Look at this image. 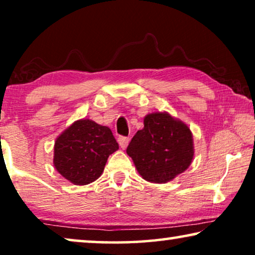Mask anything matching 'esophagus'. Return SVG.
<instances>
[{
    "label": "esophagus",
    "mask_w": 255,
    "mask_h": 255,
    "mask_svg": "<svg viewBox=\"0 0 255 255\" xmlns=\"http://www.w3.org/2000/svg\"><path fill=\"white\" fill-rule=\"evenodd\" d=\"M128 142H130V139H128V137H123V135H122V137L118 138V144H120L121 148H123V149L127 148Z\"/></svg>",
    "instance_id": "esophagus-1"
}]
</instances>
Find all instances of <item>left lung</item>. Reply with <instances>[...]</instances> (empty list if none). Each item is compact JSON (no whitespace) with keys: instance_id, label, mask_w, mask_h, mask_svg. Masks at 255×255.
I'll return each mask as SVG.
<instances>
[{"instance_id":"obj_1","label":"left lung","mask_w":255,"mask_h":255,"mask_svg":"<svg viewBox=\"0 0 255 255\" xmlns=\"http://www.w3.org/2000/svg\"><path fill=\"white\" fill-rule=\"evenodd\" d=\"M127 153L141 177L166 183L183 173L194 158V139L186 123L168 113H152L132 138Z\"/></svg>"}]
</instances>
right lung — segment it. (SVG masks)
Wrapping results in <instances>:
<instances>
[{"instance_id": "right-lung-1", "label": "right lung", "mask_w": 255, "mask_h": 255, "mask_svg": "<svg viewBox=\"0 0 255 255\" xmlns=\"http://www.w3.org/2000/svg\"><path fill=\"white\" fill-rule=\"evenodd\" d=\"M117 149L118 142L109 128L82 118L57 138L53 165L69 182L85 186L102 175L108 158Z\"/></svg>"}]
</instances>
